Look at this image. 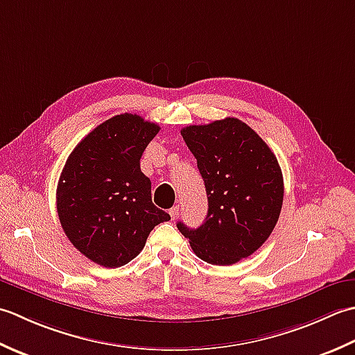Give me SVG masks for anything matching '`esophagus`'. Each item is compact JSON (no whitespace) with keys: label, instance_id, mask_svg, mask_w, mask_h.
<instances>
[{"label":"esophagus","instance_id":"1","mask_svg":"<svg viewBox=\"0 0 355 355\" xmlns=\"http://www.w3.org/2000/svg\"><path fill=\"white\" fill-rule=\"evenodd\" d=\"M168 213H170V216H171V220H176L178 216H179V205L173 207Z\"/></svg>","mask_w":355,"mask_h":355}]
</instances>
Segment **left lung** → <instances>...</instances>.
<instances>
[{
    "instance_id": "1",
    "label": "left lung",
    "mask_w": 355,
    "mask_h": 355,
    "mask_svg": "<svg viewBox=\"0 0 355 355\" xmlns=\"http://www.w3.org/2000/svg\"><path fill=\"white\" fill-rule=\"evenodd\" d=\"M205 182L208 213L199 228L178 230L199 259L233 265L262 247L279 220L284 176L262 137L236 118L180 130Z\"/></svg>"
}]
</instances>
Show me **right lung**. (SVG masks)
<instances>
[{
	"instance_id": "obj_1",
	"label": "right lung",
	"mask_w": 355,
	"mask_h": 355,
	"mask_svg": "<svg viewBox=\"0 0 355 355\" xmlns=\"http://www.w3.org/2000/svg\"><path fill=\"white\" fill-rule=\"evenodd\" d=\"M157 133L155 122L116 114L78 144L58 180L64 233L81 254L105 268L133 260L150 231L170 220L151 202V182L141 171V156Z\"/></svg>"
}]
</instances>
